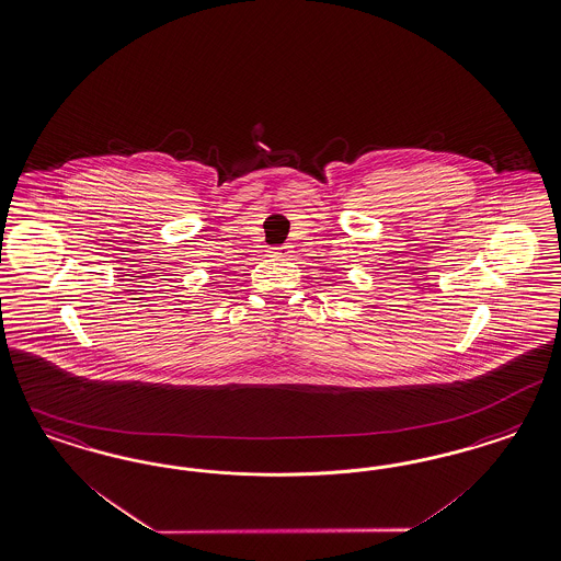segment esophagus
I'll return each instance as SVG.
<instances>
[{"label": "esophagus", "mask_w": 561, "mask_h": 561, "mask_svg": "<svg viewBox=\"0 0 561 561\" xmlns=\"http://www.w3.org/2000/svg\"><path fill=\"white\" fill-rule=\"evenodd\" d=\"M290 245H283V248H272L271 253L272 255H283V257H287V255H290Z\"/></svg>", "instance_id": "1"}]
</instances>
